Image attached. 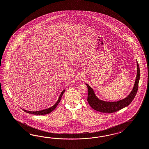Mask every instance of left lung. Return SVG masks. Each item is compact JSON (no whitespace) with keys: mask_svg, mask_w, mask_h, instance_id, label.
Segmentation results:
<instances>
[{"mask_svg":"<svg viewBox=\"0 0 149 149\" xmlns=\"http://www.w3.org/2000/svg\"><path fill=\"white\" fill-rule=\"evenodd\" d=\"M140 68L137 62V74L135 79L134 87L131 93L126 98L117 102H105L98 99L95 95L93 89L88 85L86 84L88 88L87 101L91 107L95 110L104 113H112L124 108L131 104L135 97L138 89V84L140 79Z\"/></svg>","mask_w":149,"mask_h":149,"instance_id":"obj_1","label":"left lung"}]
</instances>
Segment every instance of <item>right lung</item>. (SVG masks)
<instances>
[{
  "instance_id": "1",
  "label": "right lung",
  "mask_w": 149,
  "mask_h": 149,
  "mask_svg": "<svg viewBox=\"0 0 149 149\" xmlns=\"http://www.w3.org/2000/svg\"><path fill=\"white\" fill-rule=\"evenodd\" d=\"M65 90H63L62 92L61 93V94L59 96L58 100H57V102H56V103L54 104V106H52V107H51L50 108L47 109H45L43 110H41V111H27V110H25L24 109H23V110L24 111H25L26 113H31V114H33V115H46V114H48L49 113H51L53 110H54V109L57 107V106L58 105L59 102L61 101L62 95H63L64 92Z\"/></svg>"
}]
</instances>
